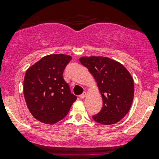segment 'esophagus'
<instances>
[{"label":"esophagus","instance_id":"34e87169","mask_svg":"<svg viewBox=\"0 0 159 159\" xmlns=\"http://www.w3.org/2000/svg\"><path fill=\"white\" fill-rule=\"evenodd\" d=\"M86 95H87V92H84V93L82 94V95H80V99H84V98H85V97H86Z\"/></svg>","mask_w":159,"mask_h":159}]
</instances>
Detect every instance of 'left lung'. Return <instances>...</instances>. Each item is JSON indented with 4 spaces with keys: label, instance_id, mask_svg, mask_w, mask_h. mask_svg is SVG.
<instances>
[{
    "label": "left lung",
    "instance_id": "left-lung-1",
    "mask_svg": "<svg viewBox=\"0 0 159 159\" xmlns=\"http://www.w3.org/2000/svg\"><path fill=\"white\" fill-rule=\"evenodd\" d=\"M81 64L92 73L102 99V107L92 116L97 123H118L130 110L134 99V80L123 64L108 57H84Z\"/></svg>",
    "mask_w": 159,
    "mask_h": 159
}]
</instances>
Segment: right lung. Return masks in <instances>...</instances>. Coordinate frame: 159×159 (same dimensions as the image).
Wrapping results in <instances>:
<instances>
[{
    "label": "right lung",
    "mask_w": 159,
    "mask_h": 159,
    "mask_svg": "<svg viewBox=\"0 0 159 159\" xmlns=\"http://www.w3.org/2000/svg\"><path fill=\"white\" fill-rule=\"evenodd\" d=\"M71 57L45 56L28 68L24 79V96L33 117L46 124L64 119L77 97L71 93L63 72Z\"/></svg>",
    "instance_id": "right-lung-1"
}]
</instances>
